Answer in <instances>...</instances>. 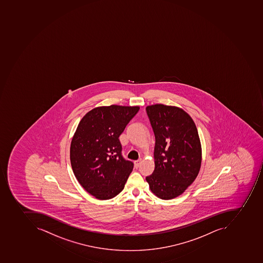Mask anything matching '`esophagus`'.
Returning <instances> with one entry per match:
<instances>
[{"instance_id": "1", "label": "esophagus", "mask_w": 263, "mask_h": 263, "mask_svg": "<svg viewBox=\"0 0 263 263\" xmlns=\"http://www.w3.org/2000/svg\"><path fill=\"white\" fill-rule=\"evenodd\" d=\"M141 162H142V159H138L136 161H135V167H139V165L141 164Z\"/></svg>"}]
</instances>
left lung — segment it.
I'll return each instance as SVG.
<instances>
[{"label": "left lung", "mask_w": 263, "mask_h": 263, "mask_svg": "<svg viewBox=\"0 0 263 263\" xmlns=\"http://www.w3.org/2000/svg\"><path fill=\"white\" fill-rule=\"evenodd\" d=\"M146 110L156 137L155 170L146 180L158 198L173 199L182 194L199 173L201 146L198 129L180 107L155 104Z\"/></svg>", "instance_id": "1"}]
</instances>
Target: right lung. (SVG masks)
Segmentation results:
<instances>
[{
    "mask_svg": "<svg viewBox=\"0 0 263 263\" xmlns=\"http://www.w3.org/2000/svg\"><path fill=\"white\" fill-rule=\"evenodd\" d=\"M138 106H103L82 118L70 145L72 169L79 184L97 199L107 200L125 187L134 163L121 155L119 137Z\"/></svg>",
    "mask_w": 263,
    "mask_h": 263,
    "instance_id": "obj_1",
    "label": "right lung"
}]
</instances>
